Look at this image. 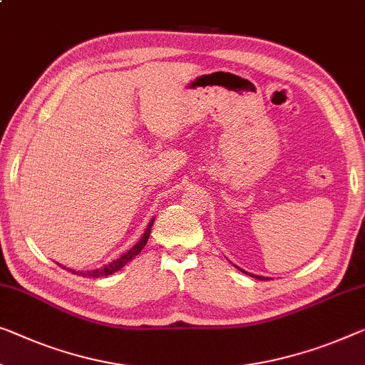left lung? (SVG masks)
Returning a JSON list of instances; mask_svg holds the SVG:
<instances>
[{
  "label": "left lung",
  "instance_id": "left-lung-1",
  "mask_svg": "<svg viewBox=\"0 0 365 365\" xmlns=\"http://www.w3.org/2000/svg\"><path fill=\"white\" fill-rule=\"evenodd\" d=\"M239 269V267H237ZM241 272H244V274L246 275H251V277H255V279H259V280H267L269 277H260V275H254V274H249V272H246V270H242V269H239Z\"/></svg>",
  "mask_w": 365,
  "mask_h": 365
}]
</instances>
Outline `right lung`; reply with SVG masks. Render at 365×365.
<instances>
[{
	"label": "right lung",
	"instance_id": "1",
	"mask_svg": "<svg viewBox=\"0 0 365 365\" xmlns=\"http://www.w3.org/2000/svg\"><path fill=\"white\" fill-rule=\"evenodd\" d=\"M154 220H155V217H152L150 222L148 225V227H145L144 235L140 236L139 241L135 242L134 246L130 247L128 252H124V254L121 255V257H118L116 260H111L110 264L103 265L101 269L85 270V272H83V270H72V269H67V270H70V272H72V274H75V275H80V277H90V279H100V277L113 275L114 272L121 270V269L124 267V265L129 264L130 260H133V259L135 257V255H138L140 251H143L145 244H148V239H149V236H150V230H152V226H154ZM62 269H65V267H62Z\"/></svg>",
	"mask_w": 365,
	"mask_h": 365
}]
</instances>
